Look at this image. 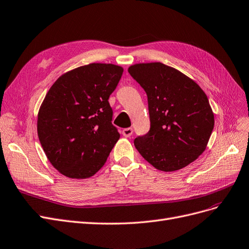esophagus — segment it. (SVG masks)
<instances>
[{
  "label": "esophagus",
  "mask_w": 249,
  "mask_h": 249,
  "mask_svg": "<svg viewBox=\"0 0 249 249\" xmlns=\"http://www.w3.org/2000/svg\"><path fill=\"white\" fill-rule=\"evenodd\" d=\"M133 133V129L131 127H128V128H124V129L122 130V134L124 136H126V138H129V136H131V134Z\"/></svg>",
  "instance_id": "1"
}]
</instances>
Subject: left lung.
<instances>
[{
  "label": "left lung",
  "mask_w": 249,
  "mask_h": 249,
  "mask_svg": "<svg viewBox=\"0 0 249 249\" xmlns=\"http://www.w3.org/2000/svg\"><path fill=\"white\" fill-rule=\"evenodd\" d=\"M148 97L150 129L134 140L140 154L157 170L174 172L205 151L214 128V115L199 86L162 63L128 68Z\"/></svg>",
  "instance_id": "obj_1"
}]
</instances>
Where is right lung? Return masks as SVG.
<instances>
[{
  "label": "right lung",
  "instance_id": "1",
  "mask_svg": "<svg viewBox=\"0 0 249 249\" xmlns=\"http://www.w3.org/2000/svg\"><path fill=\"white\" fill-rule=\"evenodd\" d=\"M122 74V67L93 63L63 74L47 92L38 114V138L51 163L66 177H91L118 142L108 98Z\"/></svg>",
  "mask_w": 249,
  "mask_h": 249
}]
</instances>
